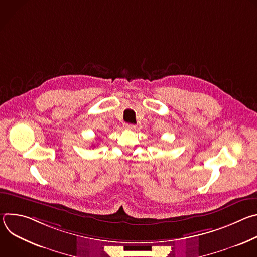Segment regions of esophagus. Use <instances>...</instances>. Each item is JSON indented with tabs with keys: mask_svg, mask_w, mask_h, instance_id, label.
I'll list each match as a JSON object with an SVG mask.
<instances>
[{
	"mask_svg": "<svg viewBox=\"0 0 257 257\" xmlns=\"http://www.w3.org/2000/svg\"><path fill=\"white\" fill-rule=\"evenodd\" d=\"M124 128L127 130H134L136 128V126L133 124H124Z\"/></svg>",
	"mask_w": 257,
	"mask_h": 257,
	"instance_id": "1",
	"label": "esophagus"
}]
</instances>
